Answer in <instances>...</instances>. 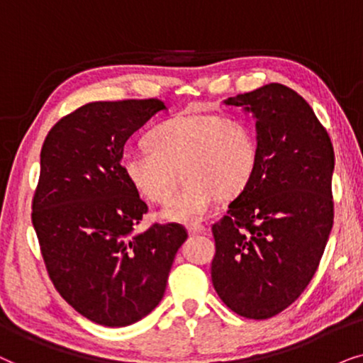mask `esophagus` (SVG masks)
<instances>
[{"label":"esophagus","instance_id":"1","mask_svg":"<svg viewBox=\"0 0 363 363\" xmlns=\"http://www.w3.org/2000/svg\"><path fill=\"white\" fill-rule=\"evenodd\" d=\"M187 232H189L191 235L204 234V232H206V227L202 225V224H189V225H187Z\"/></svg>","mask_w":363,"mask_h":363}]
</instances>
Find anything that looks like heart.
Here are the masks:
<instances>
[{
    "label": "heart",
    "mask_w": 363,
    "mask_h": 363,
    "mask_svg": "<svg viewBox=\"0 0 363 363\" xmlns=\"http://www.w3.org/2000/svg\"><path fill=\"white\" fill-rule=\"evenodd\" d=\"M146 152L124 154L121 171L143 199L162 204L186 182L161 217L194 222L209 214L219 196L230 199L250 184L259 164V144L242 119L217 113H184L164 121L144 138Z\"/></svg>",
    "instance_id": "1"
}]
</instances>
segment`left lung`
<instances>
[{
    "mask_svg": "<svg viewBox=\"0 0 363 363\" xmlns=\"http://www.w3.org/2000/svg\"><path fill=\"white\" fill-rule=\"evenodd\" d=\"M255 118L259 164L252 181L212 225L211 277L239 315H277L306 291L333 225L335 154L302 96L279 83L225 99Z\"/></svg>",
    "mask_w": 363,
    "mask_h": 363,
    "instance_id": "obj_1",
    "label": "left lung"
}]
</instances>
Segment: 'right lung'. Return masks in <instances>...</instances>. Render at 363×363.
I'll return each instance as SVG.
<instances>
[{"label":"right lung","instance_id":"obj_1","mask_svg":"<svg viewBox=\"0 0 363 363\" xmlns=\"http://www.w3.org/2000/svg\"><path fill=\"white\" fill-rule=\"evenodd\" d=\"M166 109L159 99L96 101L57 121L41 147L31 219L43 260L61 297L99 325L152 312L187 239L176 222L134 232L147 206L121 171L125 141Z\"/></svg>","mask_w":363,"mask_h":363}]
</instances>
